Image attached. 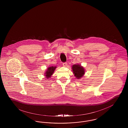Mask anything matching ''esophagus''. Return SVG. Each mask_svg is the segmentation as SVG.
<instances>
[{
    "mask_svg": "<svg viewBox=\"0 0 128 128\" xmlns=\"http://www.w3.org/2000/svg\"><path fill=\"white\" fill-rule=\"evenodd\" d=\"M62 64H63V67H66L67 66V63L66 62H64Z\"/></svg>",
    "mask_w": 128,
    "mask_h": 128,
    "instance_id": "34e87169",
    "label": "esophagus"
}]
</instances>
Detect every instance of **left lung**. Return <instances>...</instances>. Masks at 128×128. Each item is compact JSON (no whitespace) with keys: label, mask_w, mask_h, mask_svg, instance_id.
<instances>
[{"label":"left lung","mask_w":128,"mask_h":128,"mask_svg":"<svg viewBox=\"0 0 128 128\" xmlns=\"http://www.w3.org/2000/svg\"><path fill=\"white\" fill-rule=\"evenodd\" d=\"M72 69L73 73L74 74V76L78 79L81 78L85 73V70L84 69V68L80 65H73L72 66Z\"/></svg>","instance_id":"1"}]
</instances>
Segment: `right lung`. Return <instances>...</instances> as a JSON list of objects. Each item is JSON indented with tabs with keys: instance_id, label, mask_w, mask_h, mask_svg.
I'll return each instance as SVG.
<instances>
[{
	"instance_id": "right-lung-1",
	"label": "right lung",
	"mask_w": 128,
	"mask_h": 128,
	"mask_svg": "<svg viewBox=\"0 0 128 128\" xmlns=\"http://www.w3.org/2000/svg\"><path fill=\"white\" fill-rule=\"evenodd\" d=\"M56 67H53L51 66V67H48L47 69L46 72L44 73V75L46 76V78L48 79L49 78H50L51 75L54 73L55 71V69L56 68Z\"/></svg>"
}]
</instances>
